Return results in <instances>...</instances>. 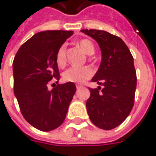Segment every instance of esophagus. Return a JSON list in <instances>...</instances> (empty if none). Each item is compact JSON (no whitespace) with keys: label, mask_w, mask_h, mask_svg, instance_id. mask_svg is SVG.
I'll return each instance as SVG.
<instances>
[{"label":"esophagus","mask_w":156,"mask_h":156,"mask_svg":"<svg viewBox=\"0 0 156 156\" xmlns=\"http://www.w3.org/2000/svg\"><path fill=\"white\" fill-rule=\"evenodd\" d=\"M81 87H83V86H81V85H76V88L77 89H80Z\"/></svg>","instance_id":"esophagus-1"}]
</instances>
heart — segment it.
Returning <instances> with one entry per match:
<instances>
[{
	"instance_id": "1",
	"label": "heart",
	"mask_w": 156,
	"mask_h": 156,
	"mask_svg": "<svg viewBox=\"0 0 156 156\" xmlns=\"http://www.w3.org/2000/svg\"><path fill=\"white\" fill-rule=\"evenodd\" d=\"M77 45L81 48V50L87 55H91L94 53V46L91 41L87 39H82L77 42ZM57 65L61 68L65 67L67 63V48L66 46L62 45L56 52L55 55ZM94 75V70L89 66L83 67H72L67 69L63 73V79L68 82L82 83L88 80Z\"/></svg>"
}]
</instances>
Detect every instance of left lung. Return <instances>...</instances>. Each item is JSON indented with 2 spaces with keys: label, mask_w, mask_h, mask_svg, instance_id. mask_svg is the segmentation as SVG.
<instances>
[{
  "label": "left lung",
  "mask_w": 156,
  "mask_h": 156,
  "mask_svg": "<svg viewBox=\"0 0 156 156\" xmlns=\"http://www.w3.org/2000/svg\"><path fill=\"white\" fill-rule=\"evenodd\" d=\"M81 31L98 42L102 56L92 79L102 87H89L87 114L96 127L110 130L125 121L134 106L137 81L134 58L128 46L116 35L97 29Z\"/></svg>",
  "instance_id": "8db88e82"
}]
</instances>
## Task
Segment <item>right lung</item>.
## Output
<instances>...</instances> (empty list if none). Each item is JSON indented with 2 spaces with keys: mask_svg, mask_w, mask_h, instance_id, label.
<instances>
[{
  "mask_svg": "<svg viewBox=\"0 0 156 156\" xmlns=\"http://www.w3.org/2000/svg\"><path fill=\"white\" fill-rule=\"evenodd\" d=\"M72 34L73 31L64 30L35 34L14 59V92L20 110L27 122L41 131H51L62 124L76 91L73 82L58 84L55 60L58 48ZM53 81L57 84H51L50 90L48 85Z\"/></svg>",
  "mask_w": 156,
  "mask_h": 156,
  "instance_id": "obj_1",
  "label": "right lung"
}]
</instances>
